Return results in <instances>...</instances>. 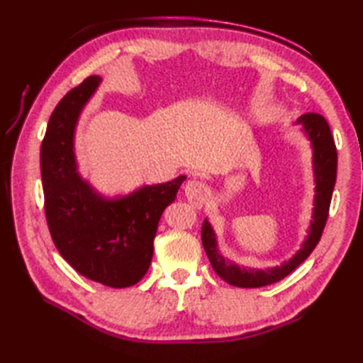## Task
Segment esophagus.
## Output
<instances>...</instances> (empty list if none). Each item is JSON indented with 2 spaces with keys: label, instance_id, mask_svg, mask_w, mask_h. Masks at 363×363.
Wrapping results in <instances>:
<instances>
[{
  "label": "esophagus",
  "instance_id": "obj_1",
  "mask_svg": "<svg viewBox=\"0 0 363 363\" xmlns=\"http://www.w3.org/2000/svg\"><path fill=\"white\" fill-rule=\"evenodd\" d=\"M184 191H186V196L189 199V203L196 207V209H201V207L209 201L211 198V189L207 184L198 179H191L186 184L184 187Z\"/></svg>",
  "mask_w": 363,
  "mask_h": 363
}]
</instances>
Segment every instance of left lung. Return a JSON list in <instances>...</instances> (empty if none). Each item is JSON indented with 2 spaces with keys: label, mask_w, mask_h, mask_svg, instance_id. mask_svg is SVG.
<instances>
[{
  "label": "left lung",
  "mask_w": 363,
  "mask_h": 363,
  "mask_svg": "<svg viewBox=\"0 0 363 363\" xmlns=\"http://www.w3.org/2000/svg\"><path fill=\"white\" fill-rule=\"evenodd\" d=\"M298 123L304 126L306 134L312 142L315 184H317V187H315L313 221L311 223L309 235H307L306 242L303 243V248L279 267L267 269H248L238 267L221 256L217 248V238H215L211 223L207 220L203 223L201 240L212 268L223 281L235 285V287L257 289L284 279L285 276H289L293 269H296L311 256V252L320 242L323 229L326 226L330 199H333V190L337 179V148L333 134H330V128L323 115L312 112L304 113L298 120Z\"/></svg>",
  "instance_id": "8db88e82"
}]
</instances>
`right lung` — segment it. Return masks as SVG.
<instances>
[{"label": "right lung", "instance_id": "add662e5", "mask_svg": "<svg viewBox=\"0 0 363 363\" xmlns=\"http://www.w3.org/2000/svg\"><path fill=\"white\" fill-rule=\"evenodd\" d=\"M99 82V76H89L51 113L40 150L45 215L54 245L76 272L107 287L125 289L148 272L160 215L174 201L186 176L117 199H104L81 179L73 152L74 128Z\"/></svg>", "mask_w": 363, "mask_h": 363}]
</instances>
